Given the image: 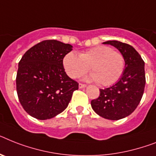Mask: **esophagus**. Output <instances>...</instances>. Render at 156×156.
<instances>
[{
    "mask_svg": "<svg viewBox=\"0 0 156 156\" xmlns=\"http://www.w3.org/2000/svg\"><path fill=\"white\" fill-rule=\"evenodd\" d=\"M86 84H83V83H80L79 84V87L80 88H84V87H86Z\"/></svg>",
    "mask_w": 156,
    "mask_h": 156,
    "instance_id": "esophagus-1",
    "label": "esophagus"
}]
</instances>
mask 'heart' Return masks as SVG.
<instances>
[{"label": "heart", "instance_id": "1", "mask_svg": "<svg viewBox=\"0 0 156 156\" xmlns=\"http://www.w3.org/2000/svg\"><path fill=\"white\" fill-rule=\"evenodd\" d=\"M63 64L65 72L71 78H77L92 72L87 80L98 81L103 86L115 83L121 76L124 69V58L119 52L108 46H96L76 55L69 52L64 56Z\"/></svg>", "mask_w": 156, "mask_h": 156}]
</instances>
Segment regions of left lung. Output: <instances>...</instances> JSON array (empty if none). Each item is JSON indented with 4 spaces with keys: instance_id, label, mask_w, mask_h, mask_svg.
Instances as JSON below:
<instances>
[{
    "instance_id": "8db88e82",
    "label": "left lung",
    "mask_w": 156,
    "mask_h": 156,
    "mask_svg": "<svg viewBox=\"0 0 156 156\" xmlns=\"http://www.w3.org/2000/svg\"><path fill=\"white\" fill-rule=\"evenodd\" d=\"M119 50L124 58L125 69L119 80L109 87L100 89V96L91 101L92 109L100 116L118 120L136 110L144 92V61L132 46L120 41L104 42Z\"/></svg>"
}]
</instances>
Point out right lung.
Wrapping results in <instances>:
<instances>
[{"instance_id":"1","label":"right lung","mask_w":156,"mask_h":156,"mask_svg":"<svg viewBox=\"0 0 156 156\" xmlns=\"http://www.w3.org/2000/svg\"><path fill=\"white\" fill-rule=\"evenodd\" d=\"M73 46L44 41L29 49L18 64L16 92L23 108L37 119L53 118L66 109L79 83L68 76L63 59Z\"/></svg>"}]
</instances>
